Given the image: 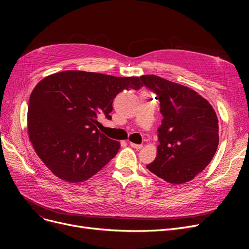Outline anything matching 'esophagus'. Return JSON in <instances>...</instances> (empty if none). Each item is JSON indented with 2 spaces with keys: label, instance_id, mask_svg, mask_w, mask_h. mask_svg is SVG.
Masks as SVG:
<instances>
[{
  "label": "esophagus",
  "instance_id": "esophagus-1",
  "mask_svg": "<svg viewBox=\"0 0 249 249\" xmlns=\"http://www.w3.org/2000/svg\"><path fill=\"white\" fill-rule=\"evenodd\" d=\"M130 145L134 148H136V149H140V148L143 147L142 144H136V143H133V142H130Z\"/></svg>",
  "mask_w": 249,
  "mask_h": 249
}]
</instances>
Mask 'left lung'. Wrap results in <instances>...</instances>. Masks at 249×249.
Returning a JSON list of instances; mask_svg holds the SVG:
<instances>
[{
  "mask_svg": "<svg viewBox=\"0 0 249 249\" xmlns=\"http://www.w3.org/2000/svg\"><path fill=\"white\" fill-rule=\"evenodd\" d=\"M140 80L157 94L163 115L158 129L157 157L146 167L168 183L189 182L208 166L217 150L216 113L206 99L189 87L155 74H145Z\"/></svg>",
  "mask_w": 249,
  "mask_h": 249,
  "instance_id": "8db88e82",
  "label": "left lung"
}]
</instances>
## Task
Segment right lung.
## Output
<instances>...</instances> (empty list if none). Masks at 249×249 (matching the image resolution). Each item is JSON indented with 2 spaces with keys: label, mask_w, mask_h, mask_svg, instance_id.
I'll list each match as a JSON object with an SVG mask.
<instances>
[{
  "label": "right lung",
  "mask_w": 249,
  "mask_h": 249,
  "mask_svg": "<svg viewBox=\"0 0 249 249\" xmlns=\"http://www.w3.org/2000/svg\"><path fill=\"white\" fill-rule=\"evenodd\" d=\"M138 77L65 71L42 79L30 95L28 133L36 154L56 177L80 183L115 157L118 141L97 130L111 119L112 103L124 90H138Z\"/></svg>",
  "instance_id": "1"
}]
</instances>
